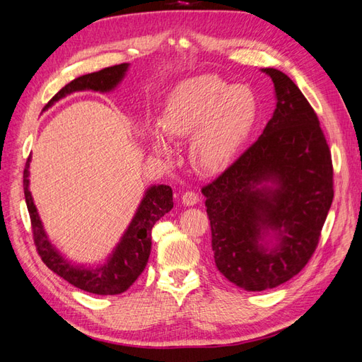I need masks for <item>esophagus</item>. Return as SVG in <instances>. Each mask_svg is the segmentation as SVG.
I'll return each mask as SVG.
<instances>
[{"mask_svg":"<svg viewBox=\"0 0 362 362\" xmlns=\"http://www.w3.org/2000/svg\"><path fill=\"white\" fill-rule=\"evenodd\" d=\"M199 202V194L196 193V192H192V190H189V192H185L184 194H182V204L184 205H194V204H198Z\"/></svg>","mask_w":362,"mask_h":362,"instance_id":"1","label":"esophagus"}]
</instances>
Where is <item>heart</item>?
I'll return each instance as SVG.
<instances>
[{"mask_svg": "<svg viewBox=\"0 0 362 362\" xmlns=\"http://www.w3.org/2000/svg\"><path fill=\"white\" fill-rule=\"evenodd\" d=\"M258 120V101L246 86H235L206 74L178 84L168 96L160 125L170 137H189L190 158L199 170L228 166L243 148ZM152 145L166 154L161 134L152 133Z\"/></svg>", "mask_w": 362, "mask_h": 362, "instance_id": "1", "label": "heart"}]
</instances>
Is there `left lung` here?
Returning <instances> with one entry per match:
<instances>
[{"mask_svg": "<svg viewBox=\"0 0 362 362\" xmlns=\"http://www.w3.org/2000/svg\"><path fill=\"white\" fill-rule=\"evenodd\" d=\"M275 84L276 108L262 134L202 187L216 267L240 288L262 291L308 264L334 199V168L319 117L288 76L262 69ZM264 180L275 189L258 188ZM266 228L280 245L259 242Z\"/></svg>", "mask_w": 362, "mask_h": 362, "instance_id": "obj_1", "label": "left lung"}]
</instances>
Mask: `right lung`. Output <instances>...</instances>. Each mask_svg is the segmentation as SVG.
<instances>
[{
  "instance_id": "1",
  "label": "right lung",
  "mask_w": 362,
  "mask_h": 362,
  "mask_svg": "<svg viewBox=\"0 0 362 362\" xmlns=\"http://www.w3.org/2000/svg\"><path fill=\"white\" fill-rule=\"evenodd\" d=\"M128 63L115 64V66L101 69L98 72L86 74L72 80L54 95L43 110L52 105L64 95L76 90H100L108 92L124 78ZM30 158H27L24 169V194L30 214L33 240L39 257L45 262L47 267L60 278L72 284L74 287L93 294H120L127 291L134 281L141 275L148 264L151 254V231L158 218L169 213L173 208V194L169 185H152L146 192L139 210L129 223L127 233L124 234L120 243L115 249L113 255L107 261V264L98 269H83L75 267L64 261L59 252L48 242V237L43 231L42 222L37 210L33 204L31 193L28 190V168Z\"/></svg>"
}]
</instances>
